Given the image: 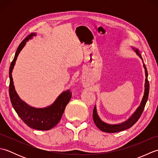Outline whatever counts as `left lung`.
<instances>
[{
    "mask_svg": "<svg viewBox=\"0 0 158 158\" xmlns=\"http://www.w3.org/2000/svg\"><path fill=\"white\" fill-rule=\"evenodd\" d=\"M133 49H135V48H133ZM135 50L136 52L137 55L140 57V58H141L143 60L142 56L139 53V50L137 49H136ZM143 66H144V69H145V76H146L145 83V93H144L143 100L141 101V103H140V106H139V108L136 109V110L135 113H134L133 115L131 116L130 118L126 121V122L122 123H119V124H115V125H111V124H108V123L103 122L100 119V117H98V114H97L96 108V106H94V110H93L94 122L96 126L98 127L100 130H102V132H108V133H115V132H120V131H123V130L128 129V128H130V127H132L134 124H135L137 122V121L139 120L140 117L141 116L142 113L144 110V109H145L147 99H148L149 92V83L148 79H147V77H148V73H147V70L146 66L145 64H143Z\"/></svg>",
    "mask_w": 158,
    "mask_h": 158,
    "instance_id": "8db88e82",
    "label": "left lung"
}]
</instances>
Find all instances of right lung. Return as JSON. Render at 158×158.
Wrapping results in <instances>:
<instances>
[{
    "mask_svg": "<svg viewBox=\"0 0 158 158\" xmlns=\"http://www.w3.org/2000/svg\"><path fill=\"white\" fill-rule=\"evenodd\" d=\"M35 34L29 35L20 43L17 49L15 57L11 63L9 68V97L13 109L18 116L26 125L31 128L39 130H49L53 128L61 119L67 104L72 97V92L70 90L62 92L52 105L43 109H36L29 106L19 98L17 94L12 78V71L15 66L17 58L22 48L26 45V41Z\"/></svg>",
    "mask_w": 158,
    "mask_h": 158,
    "instance_id": "add662e5",
    "label": "right lung"
}]
</instances>
